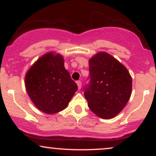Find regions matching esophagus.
<instances>
[{"instance_id": "obj_1", "label": "esophagus", "mask_w": 156, "mask_h": 156, "mask_svg": "<svg viewBox=\"0 0 156 156\" xmlns=\"http://www.w3.org/2000/svg\"><path fill=\"white\" fill-rule=\"evenodd\" d=\"M77 85H78V89H80V88H81L82 83H81V82L80 81V80H78V81H77Z\"/></svg>"}]
</instances>
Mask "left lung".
<instances>
[{"mask_svg":"<svg viewBox=\"0 0 156 156\" xmlns=\"http://www.w3.org/2000/svg\"><path fill=\"white\" fill-rule=\"evenodd\" d=\"M89 85L84 96L89 108L102 119H112L125 108L132 92L127 68L112 55L99 52L89 61Z\"/></svg>","mask_w":156,"mask_h":156,"instance_id":"obj_1","label":"left lung"}]
</instances>
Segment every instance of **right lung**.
I'll use <instances>...</instances> for the list:
<instances>
[{
  "instance_id": "right-lung-1",
  "label": "right lung",
  "mask_w": 156,
  "mask_h": 156,
  "mask_svg": "<svg viewBox=\"0 0 156 156\" xmlns=\"http://www.w3.org/2000/svg\"><path fill=\"white\" fill-rule=\"evenodd\" d=\"M28 96L42 112L54 114L68 106L78 86L64 68L59 53L48 52L30 67L25 76Z\"/></svg>"
}]
</instances>
